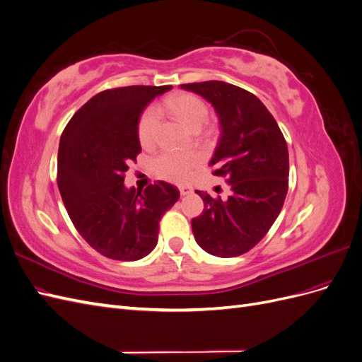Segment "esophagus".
Instances as JSON below:
<instances>
[{
	"label": "esophagus",
	"mask_w": 362,
	"mask_h": 362,
	"mask_svg": "<svg viewBox=\"0 0 362 362\" xmlns=\"http://www.w3.org/2000/svg\"><path fill=\"white\" fill-rule=\"evenodd\" d=\"M180 193L182 194V196H185V194H190V193H193V187L192 185H180Z\"/></svg>",
	"instance_id": "1"
}]
</instances>
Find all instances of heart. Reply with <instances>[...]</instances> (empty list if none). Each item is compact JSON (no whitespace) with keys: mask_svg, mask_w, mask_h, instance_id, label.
Listing matches in <instances>:
<instances>
[{"mask_svg":"<svg viewBox=\"0 0 362 362\" xmlns=\"http://www.w3.org/2000/svg\"><path fill=\"white\" fill-rule=\"evenodd\" d=\"M164 105H166L170 113H173L192 129H199L208 120V115H210L205 101L193 93L173 95L168 98ZM158 112L154 107H148L141 113L137 122V137L141 146L151 148L156 144L158 136ZM198 164L199 157L193 154V152L164 149L152 161V168H154V172L163 180L185 182L192 177V172Z\"/></svg>","mask_w":362,"mask_h":362,"instance_id":"heart-1","label":"heart"}]
</instances>
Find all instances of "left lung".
Wrapping results in <instances>:
<instances>
[{"mask_svg":"<svg viewBox=\"0 0 362 362\" xmlns=\"http://www.w3.org/2000/svg\"><path fill=\"white\" fill-rule=\"evenodd\" d=\"M211 103L221 120L210 166L231 187L228 199L198 192L201 216L192 218L193 235L205 252L229 258L261 242L279 216L288 192V148L275 117L258 98L225 81L181 84Z\"/></svg>","mask_w":362,"mask_h":362,"instance_id":"left-lung-1","label":"left lung"}]
</instances>
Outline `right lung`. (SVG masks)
<instances>
[{"mask_svg":"<svg viewBox=\"0 0 362 362\" xmlns=\"http://www.w3.org/2000/svg\"><path fill=\"white\" fill-rule=\"evenodd\" d=\"M170 86H127L100 92L76 112L59 145L57 185L80 235L101 255L136 261L157 246L163 214L178 201L158 181L144 192L124 185L129 161L141 152L137 122Z\"/></svg>","mask_w":362,"mask_h":362,"instance_id":"add662e5","label":"right lung"}]
</instances>
